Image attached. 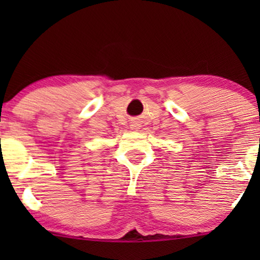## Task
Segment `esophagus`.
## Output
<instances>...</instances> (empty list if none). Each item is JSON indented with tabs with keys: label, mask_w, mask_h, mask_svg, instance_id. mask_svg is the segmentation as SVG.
<instances>
[{
	"label": "esophagus",
	"mask_w": 260,
	"mask_h": 260,
	"mask_svg": "<svg viewBox=\"0 0 260 260\" xmlns=\"http://www.w3.org/2000/svg\"><path fill=\"white\" fill-rule=\"evenodd\" d=\"M133 127H134V129H138V125H137V124H136V125H133Z\"/></svg>",
	"instance_id": "esophagus-1"
}]
</instances>
